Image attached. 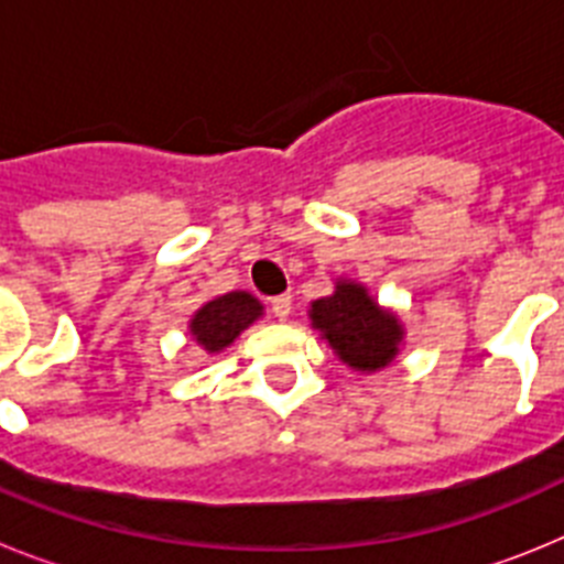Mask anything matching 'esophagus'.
Listing matches in <instances>:
<instances>
[{
	"label": "esophagus",
	"mask_w": 564,
	"mask_h": 564,
	"mask_svg": "<svg viewBox=\"0 0 564 564\" xmlns=\"http://www.w3.org/2000/svg\"><path fill=\"white\" fill-rule=\"evenodd\" d=\"M291 307H293V299L291 293H282V296H273L271 299V311L276 318H288L291 316Z\"/></svg>",
	"instance_id": "esophagus-1"
}]
</instances>
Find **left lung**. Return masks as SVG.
Listing matches in <instances>:
<instances>
[{
    "instance_id": "left-lung-1",
    "label": "left lung",
    "mask_w": 564,
    "mask_h": 564,
    "mask_svg": "<svg viewBox=\"0 0 564 564\" xmlns=\"http://www.w3.org/2000/svg\"><path fill=\"white\" fill-rule=\"evenodd\" d=\"M311 322L347 367L376 372L398 356L403 325L392 311H383L367 288L338 279L330 296L311 305Z\"/></svg>"
}]
</instances>
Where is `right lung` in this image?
<instances>
[{"mask_svg": "<svg viewBox=\"0 0 564 564\" xmlns=\"http://www.w3.org/2000/svg\"><path fill=\"white\" fill-rule=\"evenodd\" d=\"M259 316H262L259 299H253L246 291H231L226 296L212 299L194 313L192 322H188V333L206 352H220Z\"/></svg>", "mask_w": 564, "mask_h": 564, "instance_id": "1", "label": "right lung"}]
</instances>
